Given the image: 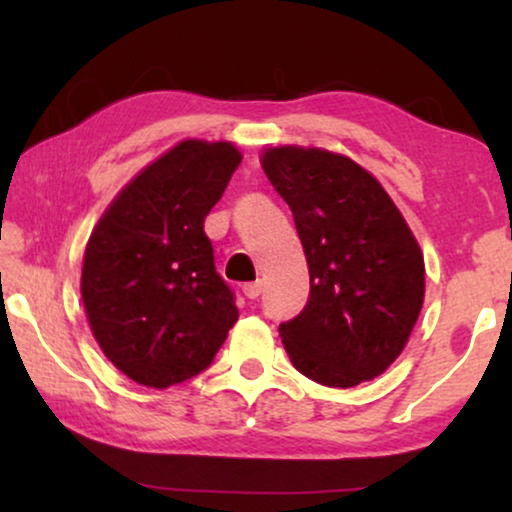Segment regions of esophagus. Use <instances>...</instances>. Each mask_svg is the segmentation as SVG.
Returning <instances> with one entry per match:
<instances>
[{
	"mask_svg": "<svg viewBox=\"0 0 512 512\" xmlns=\"http://www.w3.org/2000/svg\"><path fill=\"white\" fill-rule=\"evenodd\" d=\"M242 293H244V296H247L249 300H256V298L263 293V282H249V284H244V286H242Z\"/></svg>",
	"mask_w": 512,
	"mask_h": 512,
	"instance_id": "1",
	"label": "esophagus"
}]
</instances>
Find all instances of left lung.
I'll return each instance as SVG.
<instances>
[{
	"label": "left lung",
	"instance_id": "8db88e82",
	"mask_svg": "<svg viewBox=\"0 0 512 512\" xmlns=\"http://www.w3.org/2000/svg\"><path fill=\"white\" fill-rule=\"evenodd\" d=\"M291 207L310 298L279 324L293 366L349 389L384 373L403 352L424 303V258L408 223L373 174L321 149L279 146L263 156Z\"/></svg>",
	"mask_w": 512,
	"mask_h": 512
}]
</instances>
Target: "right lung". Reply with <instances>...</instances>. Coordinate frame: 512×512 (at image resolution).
Segmentation results:
<instances>
[{
    "label": "right lung",
    "mask_w": 512,
    "mask_h": 512,
    "mask_svg": "<svg viewBox=\"0 0 512 512\" xmlns=\"http://www.w3.org/2000/svg\"><path fill=\"white\" fill-rule=\"evenodd\" d=\"M240 163L233 144L186 139L137 174L90 235L81 275L90 328L144 387L202 373L240 317L205 235Z\"/></svg>",
    "instance_id": "right-lung-1"
}]
</instances>
